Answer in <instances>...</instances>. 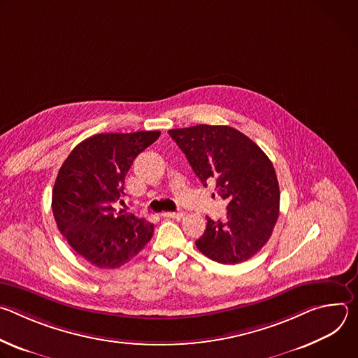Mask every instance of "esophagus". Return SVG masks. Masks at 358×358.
<instances>
[{
    "instance_id": "34e87169",
    "label": "esophagus",
    "mask_w": 358,
    "mask_h": 358,
    "mask_svg": "<svg viewBox=\"0 0 358 358\" xmlns=\"http://www.w3.org/2000/svg\"><path fill=\"white\" fill-rule=\"evenodd\" d=\"M164 218H174V220H180L184 217L182 213H163L162 214Z\"/></svg>"
}]
</instances>
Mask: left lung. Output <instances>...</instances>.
Segmentation results:
<instances>
[{
  "mask_svg": "<svg viewBox=\"0 0 358 358\" xmlns=\"http://www.w3.org/2000/svg\"><path fill=\"white\" fill-rule=\"evenodd\" d=\"M203 187L215 182L227 220L213 221L195 241L210 259L235 265L262 249L279 217L280 191L272 162L258 144L229 126L169 130Z\"/></svg>",
  "mask_w": 358,
  "mask_h": 358,
  "instance_id": "obj_1",
  "label": "left lung"
}]
</instances>
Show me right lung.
<instances>
[{
    "instance_id": "1",
    "label": "right lung",
    "mask_w": 358,
    "mask_h": 358,
    "mask_svg": "<svg viewBox=\"0 0 358 358\" xmlns=\"http://www.w3.org/2000/svg\"><path fill=\"white\" fill-rule=\"evenodd\" d=\"M160 131L101 133L79 143L64 162L52 191V213L72 249L100 269H117L133 259L155 225L116 211L124 177L134 159Z\"/></svg>"
}]
</instances>
